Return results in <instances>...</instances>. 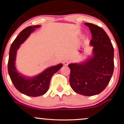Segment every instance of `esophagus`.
I'll use <instances>...</instances> for the list:
<instances>
[{
    "instance_id": "34e87169",
    "label": "esophagus",
    "mask_w": 124,
    "mask_h": 124,
    "mask_svg": "<svg viewBox=\"0 0 124 124\" xmlns=\"http://www.w3.org/2000/svg\"><path fill=\"white\" fill-rule=\"evenodd\" d=\"M69 62L67 60L64 61V62H63V64H64V65H68L69 64Z\"/></svg>"
}]
</instances>
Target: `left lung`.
Instances as JSON below:
<instances>
[{"instance_id":"left-lung-1","label":"left lung","mask_w":124,"mask_h":124,"mask_svg":"<svg viewBox=\"0 0 124 124\" xmlns=\"http://www.w3.org/2000/svg\"><path fill=\"white\" fill-rule=\"evenodd\" d=\"M92 34L90 45L93 55L85 62L70 64L69 82L78 94L85 96L99 94L109 84L114 70V49L106 31L91 23H85Z\"/></svg>"}]
</instances>
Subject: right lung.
<instances>
[{
    "mask_svg": "<svg viewBox=\"0 0 124 124\" xmlns=\"http://www.w3.org/2000/svg\"><path fill=\"white\" fill-rule=\"evenodd\" d=\"M39 25L30 26L20 32L13 43L9 50V59L8 62V71L13 85L20 93L27 96L36 97L45 94L48 91L50 80L53 74L56 73L62 64L50 67L43 71L42 73L33 78H27L17 72L15 67V60L17 51L21 44L28 38L31 32Z\"/></svg>",
    "mask_w": 124,
    "mask_h": 124,
    "instance_id": "right-lung-1",
    "label": "right lung"
}]
</instances>
